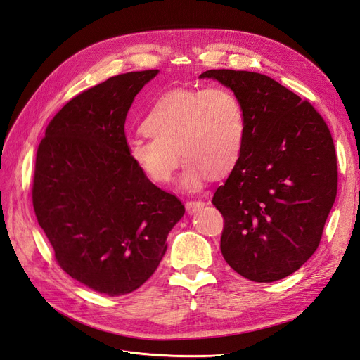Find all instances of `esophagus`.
Listing matches in <instances>:
<instances>
[{
  "instance_id": "esophagus-1",
  "label": "esophagus",
  "mask_w": 360,
  "mask_h": 360,
  "mask_svg": "<svg viewBox=\"0 0 360 360\" xmlns=\"http://www.w3.org/2000/svg\"><path fill=\"white\" fill-rule=\"evenodd\" d=\"M205 205V202L202 200H191L186 202V210L188 213H197L198 210H201L202 207Z\"/></svg>"
}]
</instances>
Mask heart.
Wrapping results in <instances>:
<instances>
[{
  "mask_svg": "<svg viewBox=\"0 0 360 360\" xmlns=\"http://www.w3.org/2000/svg\"><path fill=\"white\" fill-rule=\"evenodd\" d=\"M143 130L147 136L129 138L126 150L144 176L168 183L181 156L186 165L180 186L198 191L210 174L224 176L237 165L245 144V111L226 86L172 90L150 106Z\"/></svg>",
  "mask_w": 360,
  "mask_h": 360,
  "instance_id": "heart-1",
  "label": "heart"
}]
</instances>
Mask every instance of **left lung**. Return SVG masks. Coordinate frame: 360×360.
<instances>
[{
	"mask_svg": "<svg viewBox=\"0 0 360 360\" xmlns=\"http://www.w3.org/2000/svg\"><path fill=\"white\" fill-rule=\"evenodd\" d=\"M240 99L242 156L213 204L225 219L221 250L238 275L274 282L299 270L320 245L336 198L335 146L314 106L266 75L207 70Z\"/></svg>",
	"mask_w": 360,
	"mask_h": 360,
	"instance_id": "8db88e82",
	"label": "left lung"
}]
</instances>
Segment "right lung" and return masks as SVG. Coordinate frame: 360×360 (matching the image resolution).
<instances>
[{
    "instance_id": "add662e5",
    "label": "right lung",
    "mask_w": 360,
    "mask_h": 360,
    "mask_svg": "<svg viewBox=\"0 0 360 360\" xmlns=\"http://www.w3.org/2000/svg\"><path fill=\"white\" fill-rule=\"evenodd\" d=\"M159 70L129 72L78 94L46 127L37 150L32 205L60 267L106 296L139 288L167 252L184 214L130 160L124 123Z\"/></svg>"
}]
</instances>
